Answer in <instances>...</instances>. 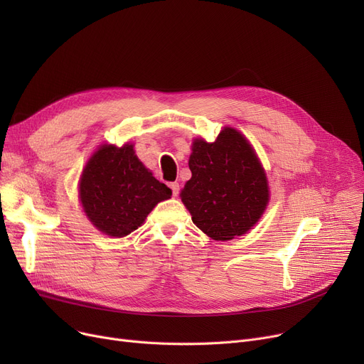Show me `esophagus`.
I'll return each mask as SVG.
<instances>
[{"mask_svg":"<svg viewBox=\"0 0 364 364\" xmlns=\"http://www.w3.org/2000/svg\"><path fill=\"white\" fill-rule=\"evenodd\" d=\"M169 187H171V190H172V195L177 196V195H178V190H180V184H178L177 181H174V183L169 184Z\"/></svg>","mask_w":364,"mask_h":364,"instance_id":"esophagus-1","label":"esophagus"}]
</instances>
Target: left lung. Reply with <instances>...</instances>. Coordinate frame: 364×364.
Segmentation results:
<instances>
[{"label": "left lung", "mask_w": 364, "mask_h": 364, "mask_svg": "<svg viewBox=\"0 0 364 364\" xmlns=\"http://www.w3.org/2000/svg\"><path fill=\"white\" fill-rule=\"evenodd\" d=\"M188 168L181 200L205 235L230 240L261 218L269 203L265 172L237 129L224 128L214 143L193 141Z\"/></svg>", "instance_id": "1"}]
</instances>
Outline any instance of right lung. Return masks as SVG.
<instances>
[{
	"label": "right lung",
	"instance_id": "right-lung-1",
	"mask_svg": "<svg viewBox=\"0 0 364 364\" xmlns=\"http://www.w3.org/2000/svg\"><path fill=\"white\" fill-rule=\"evenodd\" d=\"M171 195V188L134 155L132 144L102 146L85 165L80 183L87 217L112 237L137 230L155 205Z\"/></svg>",
	"mask_w": 364,
	"mask_h": 364
}]
</instances>
